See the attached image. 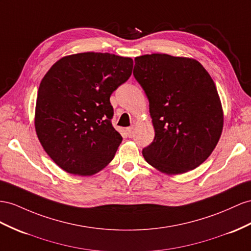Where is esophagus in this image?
<instances>
[{"label": "esophagus", "mask_w": 251, "mask_h": 251, "mask_svg": "<svg viewBox=\"0 0 251 251\" xmlns=\"http://www.w3.org/2000/svg\"><path fill=\"white\" fill-rule=\"evenodd\" d=\"M126 131H127L128 137H129V138H132V137H133V134H134V128H133V126L128 127L127 129H126Z\"/></svg>", "instance_id": "1"}]
</instances>
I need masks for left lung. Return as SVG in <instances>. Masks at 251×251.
Returning a JSON list of instances; mask_svg holds the SVG:
<instances>
[{
	"label": "left lung",
	"instance_id": "1",
	"mask_svg": "<svg viewBox=\"0 0 251 251\" xmlns=\"http://www.w3.org/2000/svg\"><path fill=\"white\" fill-rule=\"evenodd\" d=\"M133 76L150 101L155 139L146 162L166 174L194 170L221 138L223 109L213 79L195 59L151 54L134 59Z\"/></svg>",
	"mask_w": 251,
	"mask_h": 251
}]
</instances>
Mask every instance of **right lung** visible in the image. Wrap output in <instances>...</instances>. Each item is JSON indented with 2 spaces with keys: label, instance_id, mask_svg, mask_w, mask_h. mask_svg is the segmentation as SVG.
Instances as JSON below:
<instances>
[{
  "label": "right lung",
  "instance_id": "add662e5",
  "mask_svg": "<svg viewBox=\"0 0 251 251\" xmlns=\"http://www.w3.org/2000/svg\"><path fill=\"white\" fill-rule=\"evenodd\" d=\"M133 60L109 53L63 57L38 90L35 127L53 161L70 174L90 176L111 161L122 140L110 95L129 78Z\"/></svg>",
  "mask_w": 251,
  "mask_h": 251
}]
</instances>
